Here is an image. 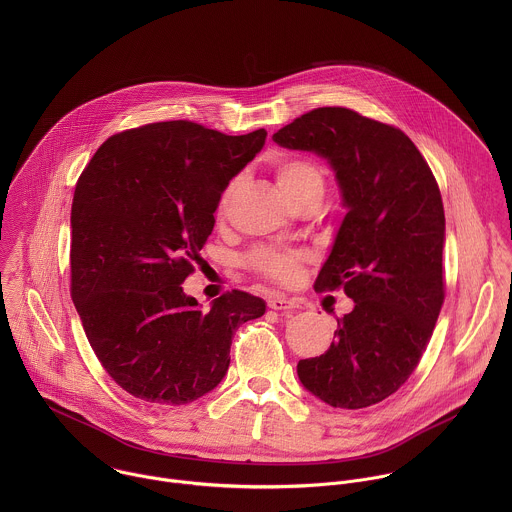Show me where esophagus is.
<instances>
[{
    "label": "esophagus",
    "instance_id": "1",
    "mask_svg": "<svg viewBox=\"0 0 512 512\" xmlns=\"http://www.w3.org/2000/svg\"><path fill=\"white\" fill-rule=\"evenodd\" d=\"M268 305L276 311H286V309H295L297 303L293 301L292 297H286L282 293H274L268 297Z\"/></svg>",
    "mask_w": 512,
    "mask_h": 512
}]
</instances>
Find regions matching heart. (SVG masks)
Returning <instances> with one entry per match:
<instances>
[{"mask_svg": "<svg viewBox=\"0 0 512 512\" xmlns=\"http://www.w3.org/2000/svg\"><path fill=\"white\" fill-rule=\"evenodd\" d=\"M274 177L278 183V189L282 191V195L288 199V203L297 201L299 197L307 195V193H319L323 195V173L321 169L305 159V157H295V155H284L274 163ZM230 191L226 189V193L220 199V211L226 209L228 199H230ZM303 254L299 252H282L276 248H258L250 254L248 262L254 270H258L260 274L280 280V282H292L293 278L299 272V264L303 262Z\"/></svg>", "mask_w": 512, "mask_h": 512, "instance_id": "b5f03b06", "label": "heart"}]
</instances>
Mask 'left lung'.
<instances>
[{
    "instance_id": "8db88e82",
    "label": "left lung",
    "mask_w": 512,
    "mask_h": 512,
    "mask_svg": "<svg viewBox=\"0 0 512 512\" xmlns=\"http://www.w3.org/2000/svg\"><path fill=\"white\" fill-rule=\"evenodd\" d=\"M274 142L323 157L347 211L315 290L343 288L355 307L325 355L297 363L299 382L333 408L378 404L420 363L443 303L438 183L404 132L349 108L311 110Z\"/></svg>"
}]
</instances>
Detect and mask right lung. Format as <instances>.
I'll return each instance as SVG.
<instances>
[{
  "label": "right lung",
  "mask_w": 512,
  "mask_h": 512,
  "mask_svg": "<svg viewBox=\"0 0 512 512\" xmlns=\"http://www.w3.org/2000/svg\"><path fill=\"white\" fill-rule=\"evenodd\" d=\"M157 122L112 136L74 189L73 301L106 372L132 396L181 406L217 388L234 331L266 301L224 293L207 311L181 284L201 262L220 195L266 144Z\"/></svg>",
  "instance_id": "obj_1"
}]
</instances>
